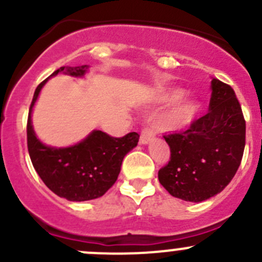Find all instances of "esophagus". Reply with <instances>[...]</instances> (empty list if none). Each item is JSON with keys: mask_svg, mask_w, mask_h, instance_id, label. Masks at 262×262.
Here are the masks:
<instances>
[{"mask_svg": "<svg viewBox=\"0 0 262 262\" xmlns=\"http://www.w3.org/2000/svg\"><path fill=\"white\" fill-rule=\"evenodd\" d=\"M155 136H156V133L153 129L143 128L141 132V138H139V142H141V144H147V143H149L153 138H155Z\"/></svg>", "mask_w": 262, "mask_h": 262, "instance_id": "34e87169", "label": "esophagus"}]
</instances>
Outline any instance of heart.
<instances>
[{
  "instance_id": "heart-1",
  "label": "heart",
  "mask_w": 262,
  "mask_h": 262,
  "mask_svg": "<svg viewBox=\"0 0 262 262\" xmlns=\"http://www.w3.org/2000/svg\"><path fill=\"white\" fill-rule=\"evenodd\" d=\"M184 95V91L180 89L165 90L157 95V101L163 102V104H170L180 100ZM199 105L195 100L185 99L179 101L178 104L171 107L170 112L163 118V123L166 126L171 129H181L184 126L189 125L194 120L196 115Z\"/></svg>"
}]
</instances>
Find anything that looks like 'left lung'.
<instances>
[{"mask_svg": "<svg viewBox=\"0 0 262 262\" xmlns=\"http://www.w3.org/2000/svg\"><path fill=\"white\" fill-rule=\"evenodd\" d=\"M163 138L171 156L158 180L172 196L199 203L221 192L236 175L246 143V121L233 89L213 78L207 114Z\"/></svg>", "mask_w": 262, "mask_h": 262, "instance_id": "8db88e82", "label": "left lung"}]
</instances>
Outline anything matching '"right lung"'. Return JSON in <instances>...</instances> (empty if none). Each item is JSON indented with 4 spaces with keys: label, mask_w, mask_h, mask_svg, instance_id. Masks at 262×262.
Masks as SVG:
<instances>
[{
    "label": "right lung",
    "mask_w": 262,
    "mask_h": 262,
    "mask_svg": "<svg viewBox=\"0 0 262 262\" xmlns=\"http://www.w3.org/2000/svg\"><path fill=\"white\" fill-rule=\"evenodd\" d=\"M89 66L60 67L59 72L81 77ZM48 80V78H47ZM44 80L36 87L29 110L28 149L34 168L44 184L58 196L71 202H86L102 196L115 184L126 153L138 144L139 134L128 133L121 138L94 130L86 139L67 148H53L41 143L31 125V110L35 104Z\"/></svg>",
    "instance_id": "add662e5"
}]
</instances>
